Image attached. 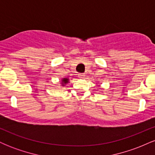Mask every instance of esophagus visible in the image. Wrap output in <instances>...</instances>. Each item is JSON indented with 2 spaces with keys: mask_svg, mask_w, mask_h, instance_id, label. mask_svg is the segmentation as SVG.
Returning a JSON list of instances; mask_svg holds the SVG:
<instances>
[{
  "mask_svg": "<svg viewBox=\"0 0 155 155\" xmlns=\"http://www.w3.org/2000/svg\"><path fill=\"white\" fill-rule=\"evenodd\" d=\"M84 74H79V75H78V76H79V78H81V79L84 77Z\"/></svg>",
  "mask_w": 155,
  "mask_h": 155,
  "instance_id": "esophagus-1",
  "label": "esophagus"
}]
</instances>
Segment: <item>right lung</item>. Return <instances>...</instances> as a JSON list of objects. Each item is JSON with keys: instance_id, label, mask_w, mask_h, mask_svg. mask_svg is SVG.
I'll use <instances>...</instances> for the list:
<instances>
[{"instance_id": "right-lung-1", "label": "right lung", "mask_w": 155, "mask_h": 155, "mask_svg": "<svg viewBox=\"0 0 155 155\" xmlns=\"http://www.w3.org/2000/svg\"><path fill=\"white\" fill-rule=\"evenodd\" d=\"M68 79H63V80H62V81H63V84H66V83H68Z\"/></svg>"}]
</instances>
